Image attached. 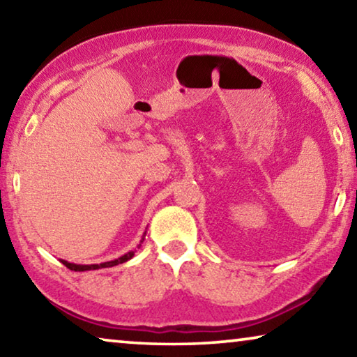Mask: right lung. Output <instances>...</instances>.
I'll return each instance as SVG.
<instances>
[{
	"label": "right lung",
	"instance_id": "obj_1",
	"mask_svg": "<svg viewBox=\"0 0 357 357\" xmlns=\"http://www.w3.org/2000/svg\"><path fill=\"white\" fill-rule=\"evenodd\" d=\"M132 257H134V252H129L126 253V255L119 257L118 259H113V261H107V263H100V264H74V263H69V261H64V259H61V263L66 266V268H69L70 271H91V269H100V268H110V266H116V264H121L124 261H128V259H130Z\"/></svg>",
	"mask_w": 357,
	"mask_h": 357
}]
</instances>
